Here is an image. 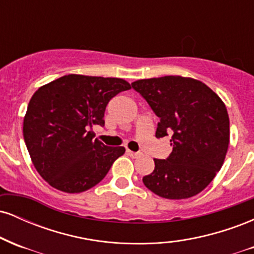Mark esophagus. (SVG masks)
Segmentation results:
<instances>
[{"instance_id": "34e87169", "label": "esophagus", "mask_w": 254, "mask_h": 254, "mask_svg": "<svg viewBox=\"0 0 254 254\" xmlns=\"http://www.w3.org/2000/svg\"><path fill=\"white\" fill-rule=\"evenodd\" d=\"M127 155H130L131 157H137V156L141 155V154H139L138 151H132V150H129V149L127 150Z\"/></svg>"}]
</instances>
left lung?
I'll list each match as a JSON object with an SVG mask.
<instances>
[{"label":"left lung","instance_id":"obj_1","mask_svg":"<svg viewBox=\"0 0 254 254\" xmlns=\"http://www.w3.org/2000/svg\"><path fill=\"white\" fill-rule=\"evenodd\" d=\"M160 118L156 138L172 136L173 150L143 177L162 198L184 199L203 191L222 167L229 144V117L218 95L200 81L164 76L131 83Z\"/></svg>","mask_w":254,"mask_h":254}]
</instances>
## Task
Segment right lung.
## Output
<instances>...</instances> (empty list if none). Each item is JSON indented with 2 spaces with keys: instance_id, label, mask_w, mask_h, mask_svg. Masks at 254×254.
Here are the masks:
<instances>
[{
  "instance_id": "right-lung-1",
  "label": "right lung",
  "mask_w": 254,
  "mask_h": 254,
  "mask_svg": "<svg viewBox=\"0 0 254 254\" xmlns=\"http://www.w3.org/2000/svg\"><path fill=\"white\" fill-rule=\"evenodd\" d=\"M130 88L123 78L70 74L34 93L24 138L34 167L52 188L66 193L89 190L125 153L124 147L93 139V125L104 127L109 101Z\"/></svg>"
}]
</instances>
